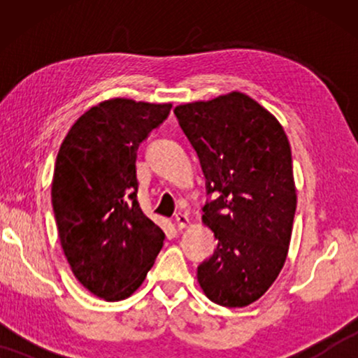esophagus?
<instances>
[{"instance_id":"esophagus-1","label":"esophagus","mask_w":358,"mask_h":358,"mask_svg":"<svg viewBox=\"0 0 358 358\" xmlns=\"http://www.w3.org/2000/svg\"><path fill=\"white\" fill-rule=\"evenodd\" d=\"M174 222H176V227H178L179 229H182L189 224V217L185 213H176Z\"/></svg>"}]
</instances>
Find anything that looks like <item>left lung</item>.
I'll use <instances>...</instances> for the list:
<instances>
[{
	"label": "left lung",
	"instance_id": "8db88e82",
	"mask_svg": "<svg viewBox=\"0 0 358 358\" xmlns=\"http://www.w3.org/2000/svg\"><path fill=\"white\" fill-rule=\"evenodd\" d=\"M174 114L202 166V218L218 241L197 267L199 283L217 305L248 306L287 259L296 210L290 143L275 117L241 92Z\"/></svg>",
	"mask_w": 358,
	"mask_h": 358
}]
</instances>
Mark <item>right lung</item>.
<instances>
[{"label":"right lung","instance_id":"right-lung-1","mask_svg":"<svg viewBox=\"0 0 358 358\" xmlns=\"http://www.w3.org/2000/svg\"><path fill=\"white\" fill-rule=\"evenodd\" d=\"M171 107L101 102L76 120L58 151L52 207L63 252L83 287L107 301L130 296L163 248V229L136 199V151Z\"/></svg>","mask_w":358,"mask_h":358}]
</instances>
